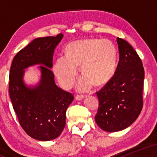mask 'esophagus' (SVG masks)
I'll use <instances>...</instances> for the list:
<instances>
[{"label": "esophagus", "mask_w": 157, "mask_h": 157, "mask_svg": "<svg viewBox=\"0 0 157 157\" xmlns=\"http://www.w3.org/2000/svg\"><path fill=\"white\" fill-rule=\"evenodd\" d=\"M84 97H85V95L77 94L76 95V97H75V98H76L77 100H82V99H83Z\"/></svg>", "instance_id": "esophagus-1"}]
</instances>
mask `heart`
Listing matches in <instances>:
<instances>
[{
	"label": "heart",
	"mask_w": 157,
	"mask_h": 157,
	"mask_svg": "<svg viewBox=\"0 0 157 157\" xmlns=\"http://www.w3.org/2000/svg\"><path fill=\"white\" fill-rule=\"evenodd\" d=\"M66 55L57 57L53 65L54 73L65 89L72 86L80 66L83 77L78 83L80 90L88 89L92 82L100 86L113 77L117 65V49L108 39H85L66 46Z\"/></svg>",
	"instance_id": "heart-1"
}]
</instances>
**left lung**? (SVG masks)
Returning a JSON list of instances; mask_svg holds the SVG:
<instances>
[{"mask_svg": "<svg viewBox=\"0 0 157 157\" xmlns=\"http://www.w3.org/2000/svg\"><path fill=\"white\" fill-rule=\"evenodd\" d=\"M120 59L114 75L96 94L99 107L95 121L108 132L124 130L134 122L143 106L145 71L136 52L117 37Z\"/></svg>", "mask_w": 157, "mask_h": 157, "instance_id": "obj_1", "label": "left lung"}]
</instances>
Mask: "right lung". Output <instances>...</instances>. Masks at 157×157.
Listing matches in <instances>:
<instances>
[{
	"instance_id": "obj_1",
	"label": "right lung",
	"mask_w": 157,
	"mask_h": 157,
	"mask_svg": "<svg viewBox=\"0 0 157 157\" xmlns=\"http://www.w3.org/2000/svg\"><path fill=\"white\" fill-rule=\"evenodd\" d=\"M63 35L38 37L17 52L10 71L9 93L20 125L29 136L40 141H49L60 136L66 125V111L74 100L71 93L59 88L52 72L56 46ZM41 64V79L37 86L23 82L24 69Z\"/></svg>"
}]
</instances>
